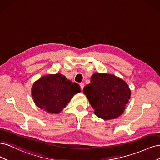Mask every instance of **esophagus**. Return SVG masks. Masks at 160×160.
Masks as SVG:
<instances>
[{
	"mask_svg": "<svg viewBox=\"0 0 160 160\" xmlns=\"http://www.w3.org/2000/svg\"><path fill=\"white\" fill-rule=\"evenodd\" d=\"M79 85H80L81 90H83V88H84V86H85V84H84L83 83H80Z\"/></svg>",
	"mask_w": 160,
	"mask_h": 160,
	"instance_id": "1",
	"label": "esophagus"
}]
</instances>
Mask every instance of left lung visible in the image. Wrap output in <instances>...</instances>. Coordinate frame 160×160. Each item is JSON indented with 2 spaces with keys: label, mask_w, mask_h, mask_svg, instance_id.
I'll return each instance as SVG.
<instances>
[{
  "label": "left lung",
  "mask_w": 160,
  "mask_h": 160,
  "mask_svg": "<svg viewBox=\"0 0 160 160\" xmlns=\"http://www.w3.org/2000/svg\"><path fill=\"white\" fill-rule=\"evenodd\" d=\"M83 91L95 115L104 120L115 119L122 115L132 95L125 81L113 74L100 72L92 75L91 83Z\"/></svg>",
  "instance_id": "1"
}]
</instances>
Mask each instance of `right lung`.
Listing matches in <instances>:
<instances>
[{
	"instance_id": "1",
	"label": "right lung",
	"mask_w": 160,
	"mask_h": 160,
	"mask_svg": "<svg viewBox=\"0 0 160 160\" xmlns=\"http://www.w3.org/2000/svg\"><path fill=\"white\" fill-rule=\"evenodd\" d=\"M81 92L80 86L61 73L41 77L33 83L31 94L37 107L49 113H59L71 99Z\"/></svg>"
}]
</instances>
